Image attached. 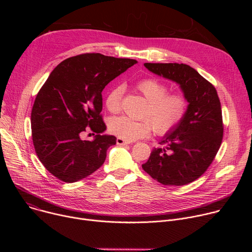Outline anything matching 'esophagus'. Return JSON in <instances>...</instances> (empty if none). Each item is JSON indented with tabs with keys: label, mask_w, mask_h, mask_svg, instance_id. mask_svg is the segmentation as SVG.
Returning a JSON list of instances; mask_svg holds the SVG:
<instances>
[{
	"label": "esophagus",
	"mask_w": 252,
	"mask_h": 252,
	"mask_svg": "<svg viewBox=\"0 0 252 252\" xmlns=\"http://www.w3.org/2000/svg\"><path fill=\"white\" fill-rule=\"evenodd\" d=\"M117 143H118L119 146H126V145H128L129 141H127V140H125L124 138L118 137V138H117Z\"/></svg>",
	"instance_id": "esophagus-1"
}]
</instances>
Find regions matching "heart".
<instances>
[{"label":"heart","instance_id":"1","mask_svg":"<svg viewBox=\"0 0 252 252\" xmlns=\"http://www.w3.org/2000/svg\"><path fill=\"white\" fill-rule=\"evenodd\" d=\"M136 90L148 100L142 113L146 120L133 121L127 117H117L110 121V130L125 140L130 141L148 136L152 129L158 134H166L185 120L189 110V99L184 94H167L166 85L156 79H143L136 83ZM125 87H114L105 98L106 109L117 114L122 109Z\"/></svg>","mask_w":252,"mask_h":252}]
</instances>
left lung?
Here are the masks:
<instances>
[{
	"mask_svg": "<svg viewBox=\"0 0 252 252\" xmlns=\"http://www.w3.org/2000/svg\"><path fill=\"white\" fill-rule=\"evenodd\" d=\"M152 73L176 83L189 99L185 120L163 135L142 168L164 186H185L204 173L217 156L223 135L221 105L215 88L186 63H152Z\"/></svg>",
	"mask_w": 252,
	"mask_h": 252,
	"instance_id": "obj_1",
	"label": "left lung"
}]
</instances>
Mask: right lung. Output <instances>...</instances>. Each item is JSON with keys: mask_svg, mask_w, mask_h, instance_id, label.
Returning a JSON list of instances; mask_svg holds the SVG:
<instances>
[{"mask_svg": "<svg viewBox=\"0 0 252 252\" xmlns=\"http://www.w3.org/2000/svg\"><path fill=\"white\" fill-rule=\"evenodd\" d=\"M134 63L131 59L83 54L54 68L31 115L34 151L54 176L71 184L102 165L117 137L101 134L106 129L100 116L101 92ZM87 126L98 133L94 141L81 138Z\"/></svg>", "mask_w": 252, "mask_h": 252, "instance_id": "right-lung-1", "label": "right lung"}]
</instances>
